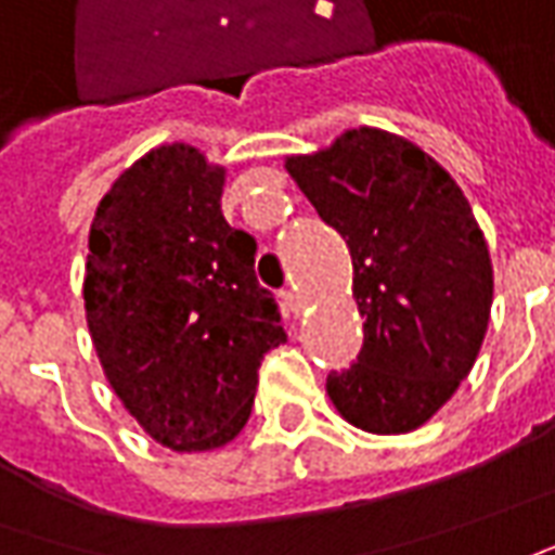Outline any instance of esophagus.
Instances as JSON below:
<instances>
[{
	"label": "esophagus",
	"mask_w": 555,
	"mask_h": 555,
	"mask_svg": "<svg viewBox=\"0 0 555 555\" xmlns=\"http://www.w3.org/2000/svg\"><path fill=\"white\" fill-rule=\"evenodd\" d=\"M282 304L292 309L294 315H300V312H304V300H300L297 288H285V292H282Z\"/></svg>",
	"instance_id": "esophagus-1"
}]
</instances>
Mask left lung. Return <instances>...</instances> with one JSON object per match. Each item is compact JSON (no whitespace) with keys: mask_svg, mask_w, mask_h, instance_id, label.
<instances>
[{"mask_svg":"<svg viewBox=\"0 0 555 555\" xmlns=\"http://www.w3.org/2000/svg\"><path fill=\"white\" fill-rule=\"evenodd\" d=\"M285 169L352 255L364 343L327 395L346 422L404 435L452 398L483 346L492 261L450 172L401 135L373 127Z\"/></svg>","mask_w":555,"mask_h":555,"instance_id":"left-lung-1","label":"left lung"}]
</instances>
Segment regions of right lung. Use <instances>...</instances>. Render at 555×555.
<instances>
[{
	"mask_svg": "<svg viewBox=\"0 0 555 555\" xmlns=\"http://www.w3.org/2000/svg\"><path fill=\"white\" fill-rule=\"evenodd\" d=\"M224 169L164 145L112 184L90 224L85 309L124 406L176 452L224 447L251 416L258 367L288 340L255 276L258 243L221 215Z\"/></svg>",
	"mask_w": 555,
	"mask_h": 555,
	"instance_id": "add662e5",
	"label": "right lung"
}]
</instances>
